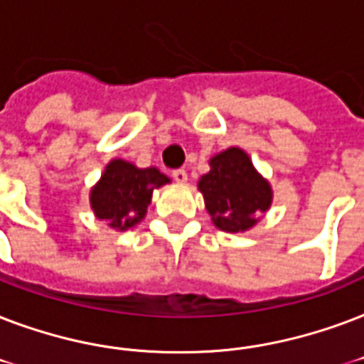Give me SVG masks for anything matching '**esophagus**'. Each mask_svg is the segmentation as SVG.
Returning a JSON list of instances; mask_svg holds the SVG:
<instances>
[{
	"instance_id": "esophagus-1",
	"label": "esophagus",
	"mask_w": 364,
	"mask_h": 364,
	"mask_svg": "<svg viewBox=\"0 0 364 364\" xmlns=\"http://www.w3.org/2000/svg\"><path fill=\"white\" fill-rule=\"evenodd\" d=\"M173 178L178 182V184H186L188 182V173H186L184 168H176L173 171Z\"/></svg>"
}]
</instances>
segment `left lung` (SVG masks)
I'll return each mask as SVG.
<instances>
[{"mask_svg": "<svg viewBox=\"0 0 364 364\" xmlns=\"http://www.w3.org/2000/svg\"><path fill=\"white\" fill-rule=\"evenodd\" d=\"M210 171L197 182L205 208L218 230L228 233L249 232L272 207L273 188L245 150L232 146L208 159Z\"/></svg>", "mask_w": 364, "mask_h": 364, "instance_id": "1", "label": "left lung"}]
</instances>
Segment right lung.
Segmentation results:
<instances>
[{
  "mask_svg": "<svg viewBox=\"0 0 364 364\" xmlns=\"http://www.w3.org/2000/svg\"><path fill=\"white\" fill-rule=\"evenodd\" d=\"M171 178L156 167L140 168L125 159H112L91 188L89 203L98 220L115 232H127L144 220L154 191Z\"/></svg>",
  "mask_w": 364,
  "mask_h": 364,
  "instance_id": "1",
  "label": "right lung"
}]
</instances>
